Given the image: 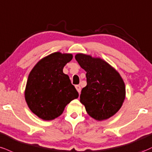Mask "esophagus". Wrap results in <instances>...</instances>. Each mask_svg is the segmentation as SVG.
<instances>
[{
	"label": "esophagus",
	"instance_id": "34e87169",
	"mask_svg": "<svg viewBox=\"0 0 152 152\" xmlns=\"http://www.w3.org/2000/svg\"><path fill=\"white\" fill-rule=\"evenodd\" d=\"M75 87H76V90H77V91H78V93H79V94H80V93H81V86H79V85H76V86H75Z\"/></svg>",
	"mask_w": 152,
	"mask_h": 152
}]
</instances>
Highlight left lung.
<instances>
[{"label":"left lung","instance_id":"obj_1","mask_svg":"<svg viewBox=\"0 0 152 152\" xmlns=\"http://www.w3.org/2000/svg\"><path fill=\"white\" fill-rule=\"evenodd\" d=\"M75 58L86 71V86L83 88L80 101L88 114L98 121L114 115L125 98V86L119 73L100 58L77 54Z\"/></svg>","mask_w":152,"mask_h":152}]
</instances>
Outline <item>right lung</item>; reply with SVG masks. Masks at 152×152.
Wrapping results in <instances>:
<instances>
[{
	"instance_id": "obj_1",
	"label": "right lung",
	"mask_w": 152,
	"mask_h": 152,
	"mask_svg": "<svg viewBox=\"0 0 152 152\" xmlns=\"http://www.w3.org/2000/svg\"><path fill=\"white\" fill-rule=\"evenodd\" d=\"M71 54L54 52L42 58L30 71L25 91L29 108L44 120L60 116L66 105L78 97L63 68L72 59Z\"/></svg>"
}]
</instances>
